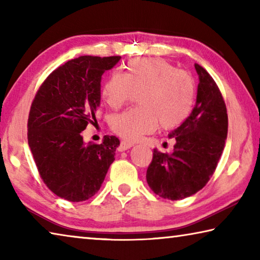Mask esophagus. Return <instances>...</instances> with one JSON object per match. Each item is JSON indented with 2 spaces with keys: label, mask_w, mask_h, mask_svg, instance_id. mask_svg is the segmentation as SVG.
<instances>
[{
  "label": "esophagus",
  "mask_w": 260,
  "mask_h": 260,
  "mask_svg": "<svg viewBox=\"0 0 260 260\" xmlns=\"http://www.w3.org/2000/svg\"><path fill=\"white\" fill-rule=\"evenodd\" d=\"M132 147H133V143L132 142H128V141H121L120 146L118 147V150L125 151V150H127V149H129Z\"/></svg>",
  "instance_id": "1"
}]
</instances>
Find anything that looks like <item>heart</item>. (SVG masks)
Returning a JSON list of instances; mask_svg holds the SVG:
<instances>
[{
    "mask_svg": "<svg viewBox=\"0 0 260 260\" xmlns=\"http://www.w3.org/2000/svg\"><path fill=\"white\" fill-rule=\"evenodd\" d=\"M135 94L141 108L114 114L110 126L128 141L157 128H175L187 119L195 101V81L190 73L177 70L160 58H134L125 73H113L102 87V98L110 108L119 109Z\"/></svg>",
    "mask_w": 260,
    "mask_h": 260,
    "instance_id": "heart-1",
    "label": "heart"
}]
</instances>
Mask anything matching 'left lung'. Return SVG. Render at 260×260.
<instances>
[{"label": "left lung", "instance_id": "8db88e82", "mask_svg": "<svg viewBox=\"0 0 260 260\" xmlns=\"http://www.w3.org/2000/svg\"><path fill=\"white\" fill-rule=\"evenodd\" d=\"M200 83L196 104L186 120L170 133L173 152L153 149L147 182L162 199L178 201L196 193L212 177L221 156L228 131L225 101L204 68L195 64Z\"/></svg>", "mask_w": 260, "mask_h": 260}]
</instances>
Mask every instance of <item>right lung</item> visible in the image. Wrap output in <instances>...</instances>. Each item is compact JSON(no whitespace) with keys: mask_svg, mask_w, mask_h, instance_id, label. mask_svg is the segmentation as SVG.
<instances>
[{"mask_svg":"<svg viewBox=\"0 0 260 260\" xmlns=\"http://www.w3.org/2000/svg\"><path fill=\"white\" fill-rule=\"evenodd\" d=\"M120 56H80L52 71L30 105L27 140L46 186L70 202L89 200L100 190L120 142L85 143L81 132L96 122L101 79Z\"/></svg>","mask_w":260,"mask_h":260,"instance_id":"obj_1","label":"right lung"}]
</instances>
